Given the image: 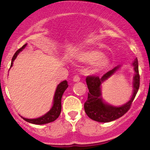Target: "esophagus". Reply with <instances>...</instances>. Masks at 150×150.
Returning <instances> with one entry per match:
<instances>
[{"mask_svg": "<svg viewBox=\"0 0 150 150\" xmlns=\"http://www.w3.org/2000/svg\"><path fill=\"white\" fill-rule=\"evenodd\" d=\"M73 80V82H79L80 80V77L78 75H75V76H74Z\"/></svg>", "mask_w": 150, "mask_h": 150, "instance_id": "obj_1", "label": "esophagus"}]
</instances>
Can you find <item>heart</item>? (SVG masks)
Returning <instances> with one entry per match:
<instances>
[{"label": "heart", "instance_id": "obj_1", "mask_svg": "<svg viewBox=\"0 0 150 150\" xmlns=\"http://www.w3.org/2000/svg\"><path fill=\"white\" fill-rule=\"evenodd\" d=\"M76 57L81 62L92 63V70L95 73L104 71L111 65V60L97 49L81 51L77 53Z\"/></svg>", "mask_w": 150, "mask_h": 150}]
</instances>
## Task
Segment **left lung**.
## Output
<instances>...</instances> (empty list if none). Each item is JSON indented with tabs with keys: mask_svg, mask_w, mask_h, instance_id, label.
Wrapping results in <instances>:
<instances>
[{
	"mask_svg": "<svg viewBox=\"0 0 150 150\" xmlns=\"http://www.w3.org/2000/svg\"><path fill=\"white\" fill-rule=\"evenodd\" d=\"M135 70V75L132 82V94L130 99L125 104L120 106H112L104 101L101 95V85L109 77L118 71L120 65L115 67L108 73L104 74L101 78L96 76H88L86 78L88 87V98L84 104L85 113L91 119L100 123H108L123 116L130 109L132 101L135 99L140 87V75L138 70V61L137 58L132 63Z\"/></svg>",
	"mask_w": 150,
	"mask_h": 150,
	"instance_id": "1",
	"label": "left lung"
}]
</instances>
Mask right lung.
I'll list each match as a JSON object with an SVG mask.
<instances>
[{
  "instance_id": "obj_1",
  "label": "right lung",
  "mask_w": 150,
  "mask_h": 150,
  "mask_svg": "<svg viewBox=\"0 0 150 150\" xmlns=\"http://www.w3.org/2000/svg\"><path fill=\"white\" fill-rule=\"evenodd\" d=\"M27 46V44H25L22 48H20V49H18L16 51V53H15L14 56H13V58H12V62L11 65H10V68L13 66V62L15 60V58H17L18 55L20 53L21 51L23 50ZM68 82L66 80L63 81L61 82L59 85H58L57 87H56V92L54 94V97H53V106L51 107V109L48 111L46 114L43 115L41 117L37 118H24L21 116V117L23 118L24 120H26L27 122L32 123V124H36V125H43V124H46V123H51V122L54 121L55 120L57 119L58 116H60L61 112V98L63 96V93L65 91V89L68 88Z\"/></svg>"
}]
</instances>
